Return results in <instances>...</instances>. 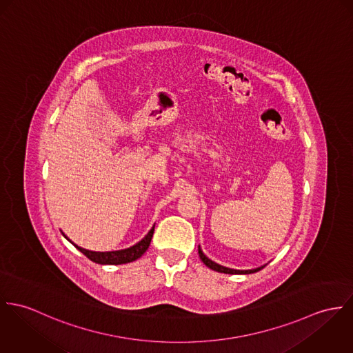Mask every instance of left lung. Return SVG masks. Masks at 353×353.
Returning <instances> with one entry per match:
<instances>
[{
  "label": "left lung",
  "mask_w": 353,
  "mask_h": 353,
  "mask_svg": "<svg viewBox=\"0 0 353 353\" xmlns=\"http://www.w3.org/2000/svg\"><path fill=\"white\" fill-rule=\"evenodd\" d=\"M197 250H199V257H200V260L210 268V270H212V271H216V272H221V274H254V272H259V271H261L265 265H261V267H259V268H254V270H245V271H241V270H232V268H228V267H223V265H219V264H216L215 261H212V260H210L204 253H203V250L200 249V246L197 248Z\"/></svg>",
  "instance_id": "1"
}]
</instances>
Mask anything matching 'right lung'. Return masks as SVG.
Here are the masks:
<instances>
[{"label":"right lung","mask_w":353,"mask_h":353,"mask_svg":"<svg viewBox=\"0 0 353 353\" xmlns=\"http://www.w3.org/2000/svg\"><path fill=\"white\" fill-rule=\"evenodd\" d=\"M156 226V225H154ZM154 226L150 229V232L145 235L139 242H137L134 246H130L127 249H121V250H112V252H93V250H88L83 249L81 246H77L76 243H73L66 235L65 238H68L81 253H83L89 260H92L93 263L101 264V265H119V264H127V263H132L135 260H138L150 246L153 233H154Z\"/></svg>","instance_id":"right-lung-1"}]
</instances>
